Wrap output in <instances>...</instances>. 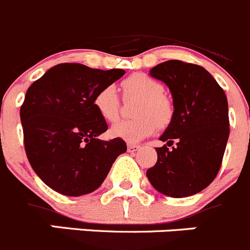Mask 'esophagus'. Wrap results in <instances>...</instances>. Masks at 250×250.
Segmentation results:
<instances>
[{
    "label": "esophagus",
    "mask_w": 250,
    "mask_h": 250,
    "mask_svg": "<svg viewBox=\"0 0 250 250\" xmlns=\"http://www.w3.org/2000/svg\"><path fill=\"white\" fill-rule=\"evenodd\" d=\"M127 150H129V152H135V151L140 150V146L134 145V144H129V145H127Z\"/></svg>",
    "instance_id": "34e87169"
}]
</instances>
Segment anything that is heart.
Listing matches in <instances>:
<instances>
[{
    "mask_svg": "<svg viewBox=\"0 0 250 250\" xmlns=\"http://www.w3.org/2000/svg\"><path fill=\"white\" fill-rule=\"evenodd\" d=\"M124 95L126 98H140L136 114L139 118L131 120H121L116 123L110 134L116 139L135 144L150 136L157 130V126H165L172 116V105L164 94V86L157 80L146 74H132L121 83ZM93 104L97 113L105 121L113 123L119 118L120 100L118 90L114 85H106L99 89L94 97Z\"/></svg>",
    "mask_w": 250,
    "mask_h": 250,
    "instance_id": "1",
    "label": "heart"
}]
</instances>
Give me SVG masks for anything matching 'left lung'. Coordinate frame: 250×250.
Wrapping results in <instances>:
<instances>
[{"instance_id": "8db88e82", "label": "left lung", "mask_w": 250, "mask_h": 250, "mask_svg": "<svg viewBox=\"0 0 250 250\" xmlns=\"http://www.w3.org/2000/svg\"><path fill=\"white\" fill-rule=\"evenodd\" d=\"M150 75L168 86L173 114L157 147V162L146 176L155 189L173 198L193 196L209 186L222 165L229 137L228 102L203 67L181 61L157 64Z\"/></svg>"}]
</instances>
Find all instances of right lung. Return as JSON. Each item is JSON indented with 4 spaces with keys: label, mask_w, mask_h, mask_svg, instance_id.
Segmentation results:
<instances>
[{
    "label": "right lung",
    "mask_w": 250,
    "mask_h": 250,
    "mask_svg": "<svg viewBox=\"0 0 250 250\" xmlns=\"http://www.w3.org/2000/svg\"><path fill=\"white\" fill-rule=\"evenodd\" d=\"M125 74L79 63L54 65L28 88L21 106L27 157L38 177L56 192L78 197L99 188L116 157L121 139L98 136L107 124L94 107L99 89Z\"/></svg>",
    "instance_id": "obj_1"
}]
</instances>
